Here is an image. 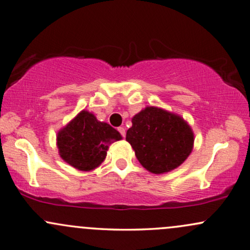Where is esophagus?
<instances>
[{"instance_id":"1","label":"esophagus","mask_w":250,"mask_h":250,"mask_svg":"<svg viewBox=\"0 0 250 250\" xmlns=\"http://www.w3.org/2000/svg\"><path fill=\"white\" fill-rule=\"evenodd\" d=\"M118 130H119V132L121 133L122 137H125V129L124 128V126H119Z\"/></svg>"}]
</instances>
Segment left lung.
<instances>
[{
    "instance_id": "left-lung-1",
    "label": "left lung",
    "mask_w": 250,
    "mask_h": 250,
    "mask_svg": "<svg viewBox=\"0 0 250 250\" xmlns=\"http://www.w3.org/2000/svg\"><path fill=\"white\" fill-rule=\"evenodd\" d=\"M125 140L137 160L154 174L170 172L184 163L194 148V131L180 115L147 106L131 119Z\"/></svg>"
}]
</instances>
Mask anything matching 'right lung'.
Returning a JSON list of instances; mask_svg holds the SVG:
<instances>
[{"mask_svg": "<svg viewBox=\"0 0 250 250\" xmlns=\"http://www.w3.org/2000/svg\"><path fill=\"white\" fill-rule=\"evenodd\" d=\"M118 130L98 121L89 111H80L56 136L61 159L79 171H93L103 163L112 143L121 140Z\"/></svg>", "mask_w": 250, "mask_h": 250, "instance_id": "obj_1", "label": "right lung"}]
</instances>
